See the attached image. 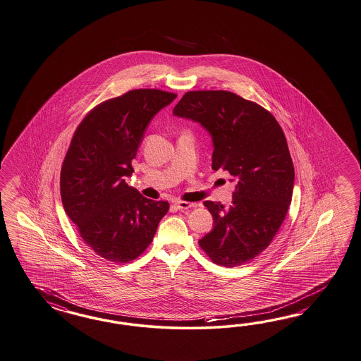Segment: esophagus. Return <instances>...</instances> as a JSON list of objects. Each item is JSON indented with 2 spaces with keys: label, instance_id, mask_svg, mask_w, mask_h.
<instances>
[{
  "label": "esophagus",
  "instance_id": "obj_1",
  "mask_svg": "<svg viewBox=\"0 0 361 361\" xmlns=\"http://www.w3.org/2000/svg\"><path fill=\"white\" fill-rule=\"evenodd\" d=\"M175 206L178 210H188V209H193L195 207V204H189L185 201H175Z\"/></svg>",
  "mask_w": 361,
  "mask_h": 361
}]
</instances>
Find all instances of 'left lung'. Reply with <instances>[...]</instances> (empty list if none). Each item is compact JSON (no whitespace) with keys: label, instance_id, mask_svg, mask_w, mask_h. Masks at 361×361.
<instances>
[{"label":"left lung","instance_id":"left-lung-1","mask_svg":"<svg viewBox=\"0 0 361 361\" xmlns=\"http://www.w3.org/2000/svg\"><path fill=\"white\" fill-rule=\"evenodd\" d=\"M173 116L205 128L212 168L238 181L230 207L204 202L214 228L198 243L218 265L252 260L271 244L292 202L294 166L281 127L263 107L226 90L188 92Z\"/></svg>","mask_w":361,"mask_h":361}]
</instances>
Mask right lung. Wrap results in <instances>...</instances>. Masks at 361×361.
Wrapping results in <instances>:
<instances>
[{
  "label": "right lung",
  "mask_w": 361,
  "mask_h": 361,
  "mask_svg": "<svg viewBox=\"0 0 361 361\" xmlns=\"http://www.w3.org/2000/svg\"><path fill=\"white\" fill-rule=\"evenodd\" d=\"M177 97L135 89L94 107L72 137L60 173L66 214L89 247L113 263L137 259L154 239L169 204L126 184L147 127Z\"/></svg>",
  "instance_id": "add662e5"
}]
</instances>
